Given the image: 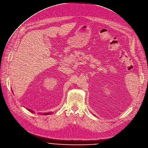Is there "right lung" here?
I'll use <instances>...</instances> for the list:
<instances>
[{
    "label": "right lung",
    "instance_id": "right-lung-1",
    "mask_svg": "<svg viewBox=\"0 0 148 148\" xmlns=\"http://www.w3.org/2000/svg\"><path fill=\"white\" fill-rule=\"evenodd\" d=\"M30 111V110H29ZM32 112H33V111H32ZM49 114V113H48Z\"/></svg>",
    "mask_w": 148,
    "mask_h": 148
}]
</instances>
